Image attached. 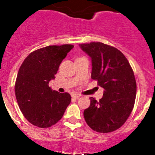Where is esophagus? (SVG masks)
Returning a JSON list of instances; mask_svg holds the SVG:
<instances>
[{
	"mask_svg": "<svg viewBox=\"0 0 155 155\" xmlns=\"http://www.w3.org/2000/svg\"><path fill=\"white\" fill-rule=\"evenodd\" d=\"M72 97H73V98H79L81 96V95L80 94H79V93H76V92H74V93H72Z\"/></svg>",
	"mask_w": 155,
	"mask_h": 155,
	"instance_id": "1",
	"label": "esophagus"
}]
</instances>
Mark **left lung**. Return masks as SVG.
<instances>
[{"instance_id":"8db88e82","label":"left lung","mask_w":155,"mask_h":155,"mask_svg":"<svg viewBox=\"0 0 155 155\" xmlns=\"http://www.w3.org/2000/svg\"><path fill=\"white\" fill-rule=\"evenodd\" d=\"M92 59L91 77L104 89L99 101L90 98L83 112L87 125L94 131L108 133L125 124L134 108L137 86L127 58L115 47L92 42L79 44Z\"/></svg>"}]
</instances>
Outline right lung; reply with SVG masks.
<instances>
[{
  "mask_svg": "<svg viewBox=\"0 0 155 155\" xmlns=\"http://www.w3.org/2000/svg\"><path fill=\"white\" fill-rule=\"evenodd\" d=\"M73 45L48 46L34 50L21 64L15 82V95L26 119L39 128H50L60 121L71 96L52 90L49 82L55 79L59 66Z\"/></svg>",
  "mask_w": 155,
  "mask_h": 155,
  "instance_id": "obj_1",
  "label": "right lung"
}]
</instances>
